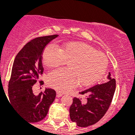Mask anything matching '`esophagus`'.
<instances>
[{
  "label": "esophagus",
  "mask_w": 135,
  "mask_h": 135,
  "mask_svg": "<svg viewBox=\"0 0 135 135\" xmlns=\"http://www.w3.org/2000/svg\"><path fill=\"white\" fill-rule=\"evenodd\" d=\"M62 95H63L62 93H60V92H59V91H56V97H57V98L61 97Z\"/></svg>",
  "instance_id": "obj_1"
}]
</instances>
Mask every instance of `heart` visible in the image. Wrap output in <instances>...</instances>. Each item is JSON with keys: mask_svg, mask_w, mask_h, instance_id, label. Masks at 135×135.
<instances>
[{"mask_svg": "<svg viewBox=\"0 0 135 135\" xmlns=\"http://www.w3.org/2000/svg\"><path fill=\"white\" fill-rule=\"evenodd\" d=\"M42 58L45 65L50 68L67 62L69 69L54 70L46 79L49 87L61 93L70 91L78 83L81 86L94 84L101 79L108 66V59L104 54L82 42L63 44L59 49L47 45Z\"/></svg>", "mask_w": 135, "mask_h": 135, "instance_id": "1", "label": "heart"}]
</instances>
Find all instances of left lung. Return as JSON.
Here are the masks:
<instances>
[{"label":"left lung","mask_w":135,"mask_h":135,"mask_svg":"<svg viewBox=\"0 0 135 135\" xmlns=\"http://www.w3.org/2000/svg\"><path fill=\"white\" fill-rule=\"evenodd\" d=\"M107 82L79 92L87 94V99L74 98L70 107V117L78 126L85 128L97 123L104 116L112 102L115 90V79L108 73Z\"/></svg>","instance_id":"1"}]
</instances>
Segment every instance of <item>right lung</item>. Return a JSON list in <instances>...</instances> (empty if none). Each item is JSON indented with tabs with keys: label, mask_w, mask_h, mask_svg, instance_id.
Listing matches in <instances>:
<instances>
[{
	"label": "right lung",
	"mask_w": 135,
	"mask_h": 135,
	"mask_svg": "<svg viewBox=\"0 0 135 135\" xmlns=\"http://www.w3.org/2000/svg\"><path fill=\"white\" fill-rule=\"evenodd\" d=\"M58 35L40 37L28 42L15 57L8 85L9 102L27 122L41 121L55 100L56 91L46 88L35 95L32 86L43 74L42 55L46 46ZM40 84L44 83L39 80Z\"/></svg>",
	"instance_id": "1"
}]
</instances>
